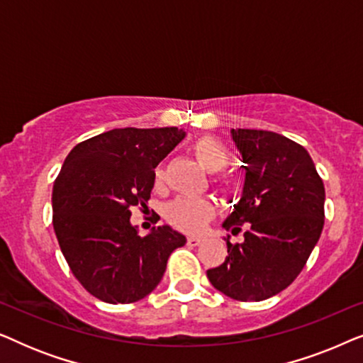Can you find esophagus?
<instances>
[{
	"label": "esophagus",
	"mask_w": 363,
	"mask_h": 363,
	"mask_svg": "<svg viewBox=\"0 0 363 363\" xmlns=\"http://www.w3.org/2000/svg\"><path fill=\"white\" fill-rule=\"evenodd\" d=\"M201 242V238L198 236H188V245L190 246H198Z\"/></svg>",
	"instance_id": "esophagus-1"
}]
</instances>
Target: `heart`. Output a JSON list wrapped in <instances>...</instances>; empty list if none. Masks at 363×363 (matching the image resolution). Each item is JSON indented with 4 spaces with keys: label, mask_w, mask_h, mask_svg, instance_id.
<instances>
[{
    "label": "heart",
    "mask_w": 363,
    "mask_h": 363,
    "mask_svg": "<svg viewBox=\"0 0 363 363\" xmlns=\"http://www.w3.org/2000/svg\"><path fill=\"white\" fill-rule=\"evenodd\" d=\"M195 158L208 173H216L225 168L228 152L220 140L213 137H201L191 147ZM215 208L203 198H178L167 206V218L173 226L183 231L196 233L203 230Z\"/></svg>",
    "instance_id": "heart-1"
}]
</instances>
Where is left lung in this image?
I'll return each instance as SVG.
<instances>
[{
  "label": "left lung",
  "mask_w": 363,
  "mask_h": 363,
  "mask_svg": "<svg viewBox=\"0 0 363 363\" xmlns=\"http://www.w3.org/2000/svg\"><path fill=\"white\" fill-rule=\"evenodd\" d=\"M242 158L240 201L223 221L228 256L206 271L215 289L236 301H264L286 289L304 267L324 226L325 190L304 147L269 130L231 128Z\"/></svg>",
  "instance_id": "left-lung-1"
}]
</instances>
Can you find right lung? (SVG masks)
I'll use <instances>...</instances> for the list:
<instances>
[{"label":"right lung","mask_w":363,"mask_h":363,"mask_svg":"<svg viewBox=\"0 0 363 363\" xmlns=\"http://www.w3.org/2000/svg\"><path fill=\"white\" fill-rule=\"evenodd\" d=\"M185 135L177 127L113 128L77 143L64 160L52 188L54 231L72 274L97 299H143L186 242L168 225L140 236L130 223V206L147 208L153 168Z\"/></svg>","instance_id":"right-lung-1"}]
</instances>
